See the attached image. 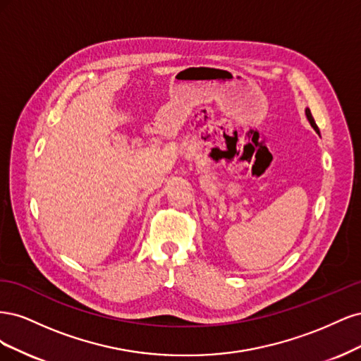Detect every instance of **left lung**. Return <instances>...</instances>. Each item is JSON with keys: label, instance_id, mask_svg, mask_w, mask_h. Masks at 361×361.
<instances>
[{"label": "left lung", "instance_id": "1", "mask_svg": "<svg viewBox=\"0 0 361 361\" xmlns=\"http://www.w3.org/2000/svg\"><path fill=\"white\" fill-rule=\"evenodd\" d=\"M305 116H307V118H309V122H310V125L313 126V129L316 130V133L319 134V128H318V125L314 123V118H313V116H312V113H310V110L309 108H305Z\"/></svg>", "mask_w": 361, "mask_h": 361}]
</instances>
